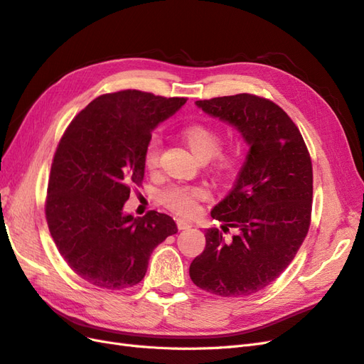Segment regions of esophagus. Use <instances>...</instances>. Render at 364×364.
<instances>
[{
  "mask_svg": "<svg viewBox=\"0 0 364 364\" xmlns=\"http://www.w3.org/2000/svg\"><path fill=\"white\" fill-rule=\"evenodd\" d=\"M176 225H178V229H179V230L190 229V228L193 226V223L186 222V220H183V218H178V220H176Z\"/></svg>",
  "mask_w": 364,
  "mask_h": 364,
  "instance_id": "obj_1",
  "label": "esophagus"
}]
</instances>
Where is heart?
Listing matches in <instances>:
<instances>
[{
    "label": "heart",
    "instance_id": "heart-1",
    "mask_svg": "<svg viewBox=\"0 0 364 364\" xmlns=\"http://www.w3.org/2000/svg\"><path fill=\"white\" fill-rule=\"evenodd\" d=\"M182 139L185 144L190 147L194 153V156L200 161H208L214 156L215 153L220 149V138L218 130L203 124V123H194L182 129L181 132ZM161 151V139L158 136H151L144 153V164L147 168H155ZM240 164V150L230 149L222 153H218L214 161V170L220 176H230ZM205 190L200 186H181V185H171L161 193V202L167 206L171 211L179 215L190 217L196 214L197 202L205 199Z\"/></svg>",
    "mask_w": 364,
    "mask_h": 364
}]
</instances>
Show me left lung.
I'll use <instances>...</instances> for the list:
<instances>
[{
    "label": "left lung",
    "mask_w": 364,
    "mask_h": 364,
    "mask_svg": "<svg viewBox=\"0 0 364 364\" xmlns=\"http://www.w3.org/2000/svg\"><path fill=\"white\" fill-rule=\"evenodd\" d=\"M205 114L235 127L249 146L234 188L211 217L232 240L208 229L190 266L197 287L225 297L249 296L287 269L310 228L313 167L299 129L282 109L252 94L199 100Z\"/></svg>",
    "instance_id": "obj_1"
}]
</instances>
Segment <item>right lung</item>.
<instances>
[{"mask_svg": "<svg viewBox=\"0 0 364 364\" xmlns=\"http://www.w3.org/2000/svg\"><path fill=\"white\" fill-rule=\"evenodd\" d=\"M186 103L126 90L97 97L65 132L51 164L46 215L63 259L85 281L107 290L146 277L153 249L178 232L156 211H123L130 183L144 178L151 130Z\"/></svg>", "mask_w": 364, "mask_h": 364, "instance_id": "right-lung-1", "label": "right lung"}]
</instances>
